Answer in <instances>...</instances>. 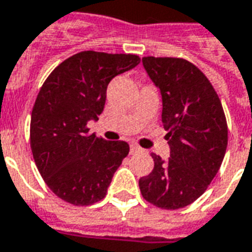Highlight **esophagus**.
<instances>
[{"label": "esophagus", "instance_id": "1", "mask_svg": "<svg viewBox=\"0 0 252 252\" xmlns=\"http://www.w3.org/2000/svg\"><path fill=\"white\" fill-rule=\"evenodd\" d=\"M140 151H142V148L139 147L137 144H131V147H129V153L136 154V153H140Z\"/></svg>", "mask_w": 252, "mask_h": 252}]
</instances>
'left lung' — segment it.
<instances>
[{"mask_svg": "<svg viewBox=\"0 0 252 252\" xmlns=\"http://www.w3.org/2000/svg\"><path fill=\"white\" fill-rule=\"evenodd\" d=\"M162 95V123L169 159L153 154L154 169L139 180L144 200L162 209H180L200 197L221 166L228 128L221 101L209 79L181 58L142 59Z\"/></svg>", "mask_w": 252, "mask_h": 252, "instance_id": "8db88e82", "label": "left lung"}]
</instances>
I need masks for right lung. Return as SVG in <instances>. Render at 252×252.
<instances>
[{
  "instance_id": "right-lung-1",
  "label": "right lung",
  "mask_w": 252,
  "mask_h": 252,
  "mask_svg": "<svg viewBox=\"0 0 252 252\" xmlns=\"http://www.w3.org/2000/svg\"><path fill=\"white\" fill-rule=\"evenodd\" d=\"M139 63L131 54L82 51L43 83L32 109L31 148L47 186L68 204L102 200L129 153L126 142L89 135L88 123L102 113L110 81Z\"/></svg>"
}]
</instances>
